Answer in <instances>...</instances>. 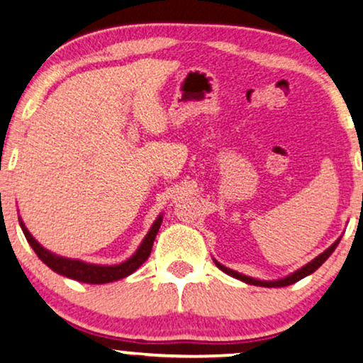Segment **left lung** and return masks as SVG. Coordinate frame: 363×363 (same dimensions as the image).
<instances>
[{
	"instance_id": "1",
	"label": "left lung",
	"mask_w": 363,
	"mask_h": 363,
	"mask_svg": "<svg viewBox=\"0 0 363 363\" xmlns=\"http://www.w3.org/2000/svg\"><path fill=\"white\" fill-rule=\"evenodd\" d=\"M339 241H340V238H337V240L334 241L333 245L329 246L326 251H323V252L320 254V256H316L315 259H313V261L305 264V266L300 267V269H296L295 272H291V274H289V275H285V277L277 279V280H261V279H254V277H250V275H245V274H241V272H236V270H233V269L225 267L223 264H220L218 261H216V259H213V262H215V266L218 267L220 270H223L225 274L231 275V277L241 280V282L250 284V285H257V286H267V289H272V286H274V289H275V286H286V285H291V284L298 282V280L305 279L306 275H310V274L315 272V270H316L318 267H320V266H323V262L326 261V259L334 252V250H336L337 245H339Z\"/></svg>"
}]
</instances>
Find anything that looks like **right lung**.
Returning a JSON list of instances; mask_svg holds the SVG:
<instances>
[{"label":"right lung","instance_id":"1","mask_svg":"<svg viewBox=\"0 0 363 363\" xmlns=\"http://www.w3.org/2000/svg\"><path fill=\"white\" fill-rule=\"evenodd\" d=\"M161 223H163V213H160L158 218L153 221V225H151L147 236L143 238L142 242H140L138 250L135 251L127 261L116 264V266H101V264L84 262L81 261V259H69V257L58 256V254L45 250V247H43L40 242L29 233V230L26 228L23 218L19 216V225L21 228H23V233L26 236L27 242L32 246V250L35 251V254L39 256V259L43 264H47L53 272L65 275V277L78 280V282H83V284H96V285L116 282V280L128 277L130 274H133L135 270L142 266L150 256L151 247H153V241L156 235H158Z\"/></svg>","mask_w":363,"mask_h":363}]
</instances>
